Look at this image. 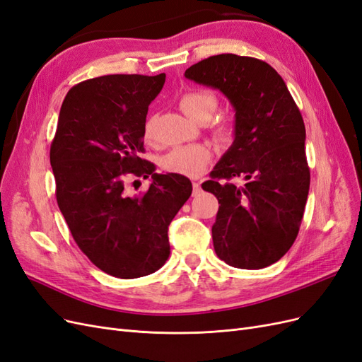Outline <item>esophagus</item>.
<instances>
[{
    "label": "esophagus",
    "mask_w": 362,
    "mask_h": 362,
    "mask_svg": "<svg viewBox=\"0 0 362 362\" xmlns=\"http://www.w3.org/2000/svg\"><path fill=\"white\" fill-rule=\"evenodd\" d=\"M199 192H201V182L194 181V182H193V194L196 196V194H198Z\"/></svg>",
    "instance_id": "obj_1"
}]
</instances>
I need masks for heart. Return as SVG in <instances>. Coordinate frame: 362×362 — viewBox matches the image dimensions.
<instances>
[{"label": "heart", "instance_id": "heart-1", "mask_svg": "<svg viewBox=\"0 0 362 362\" xmlns=\"http://www.w3.org/2000/svg\"><path fill=\"white\" fill-rule=\"evenodd\" d=\"M217 105V100L213 92L205 89H196L185 92L180 98L181 110L189 117L199 120L208 119L214 112ZM216 133L221 137L231 136V127L226 124H221L216 128ZM145 136L146 139H152L154 136V120L149 119L145 125ZM211 161V149L202 144L193 145H181L169 151L166 156L161 158V168L170 172L184 175V177H199V175L206 169L208 163Z\"/></svg>", "mask_w": 362, "mask_h": 362}]
</instances>
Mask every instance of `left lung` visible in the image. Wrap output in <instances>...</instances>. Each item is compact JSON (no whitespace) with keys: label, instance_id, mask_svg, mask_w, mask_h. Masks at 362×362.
<instances>
[{"label":"left lung","instance_id":"obj_1","mask_svg":"<svg viewBox=\"0 0 362 362\" xmlns=\"http://www.w3.org/2000/svg\"><path fill=\"white\" fill-rule=\"evenodd\" d=\"M185 78L221 90L234 107V141L202 189L218 201L211 228L217 257L257 270L287 254L310 192L303 119L281 75L266 62L218 54ZM235 176L245 184L228 181Z\"/></svg>","mask_w":362,"mask_h":362}]
</instances>
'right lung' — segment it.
Wrapping results in <instances>:
<instances>
[{
  "label": "right lung",
  "mask_w": 362,
  "mask_h": 362,
  "mask_svg": "<svg viewBox=\"0 0 362 362\" xmlns=\"http://www.w3.org/2000/svg\"><path fill=\"white\" fill-rule=\"evenodd\" d=\"M164 81L166 74H116L78 83L64 98L51 144L56 198L75 243L120 279L151 275L168 261V228L192 194L189 178L156 173L140 158L148 107ZM127 176H151L148 192L127 195Z\"/></svg>",
  "instance_id": "obj_1"
}]
</instances>
